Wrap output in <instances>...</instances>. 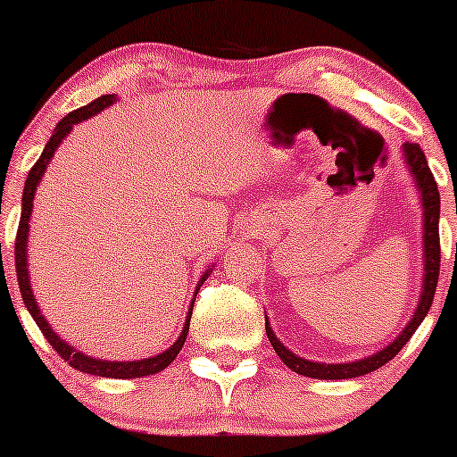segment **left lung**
Wrapping results in <instances>:
<instances>
[{
	"label": "left lung",
	"instance_id": "8db88e82",
	"mask_svg": "<svg viewBox=\"0 0 457 457\" xmlns=\"http://www.w3.org/2000/svg\"><path fill=\"white\" fill-rule=\"evenodd\" d=\"M403 159L404 163H407L409 174H411L413 181H416L422 205V265H425V270H422V292L416 312H413L409 325L404 327V329L395 336L394 343L386 345L385 349H380V352L371 353V356L367 358H361V361L329 362V365H327V362L307 361V358L296 356L292 349H287L278 338H276L274 329L270 327V320L265 318L267 338H270L274 352L278 353V358L289 367V370L301 373V376L316 378V380H347V378H358L380 370L382 365H386V362L409 343L413 331L420 327V322L425 320L428 310H431L433 296H436L437 274H440V234H437V223H440V192H437L436 179H433L431 170H428L425 152H422V147L418 145V143H404Z\"/></svg>",
	"mask_w": 457,
	"mask_h": 457
}]
</instances>
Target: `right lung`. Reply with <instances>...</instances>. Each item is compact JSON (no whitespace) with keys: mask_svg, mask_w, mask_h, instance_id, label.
Listing matches in <instances>:
<instances>
[{"mask_svg":"<svg viewBox=\"0 0 457 457\" xmlns=\"http://www.w3.org/2000/svg\"><path fill=\"white\" fill-rule=\"evenodd\" d=\"M114 101H117V96L114 95L99 96V99L90 101V104L84 105V108L75 110V112H71L68 117H63L62 121L57 123V128H54L53 137H50V141L46 143L39 161L32 165V170L29 172V179H26L24 196H21L20 229H17V241H15V267H17V280H20V292H21V298H24V305L29 307L30 316L35 318L37 327H39L41 334L46 336V340L50 343V347H53L54 352H57L59 356L68 362V365L75 367V370H79L84 373H92V376L121 378V380H130V378H143V376H152V373L163 371L165 367H168L170 362L177 358V353L181 352L183 343H186V338H187V329H190L192 307H195L196 294H199L201 285L205 283V278L210 276L212 267H207L199 278V285H196V289H195V298H192L190 310H187L186 325H183V331H181V336L177 338V343H174L172 347L165 349V352L156 353V356H150V358H143V361H101V358H92V356H86L84 352H77L72 345H68L66 340H63L62 336L53 329V325H50V322L46 320V316L39 312L37 298L32 296V285H30V274H29V228H30V214H32V199H35V192H37V187H39L41 177H44L46 168H48V163L53 161L57 147L62 145V141L72 132V128H75L79 121H86V119L99 114L101 110L110 108Z\"/></svg>","mask_w":457,"mask_h":457,"instance_id":"right-lung-1","label":"right lung"}]
</instances>
